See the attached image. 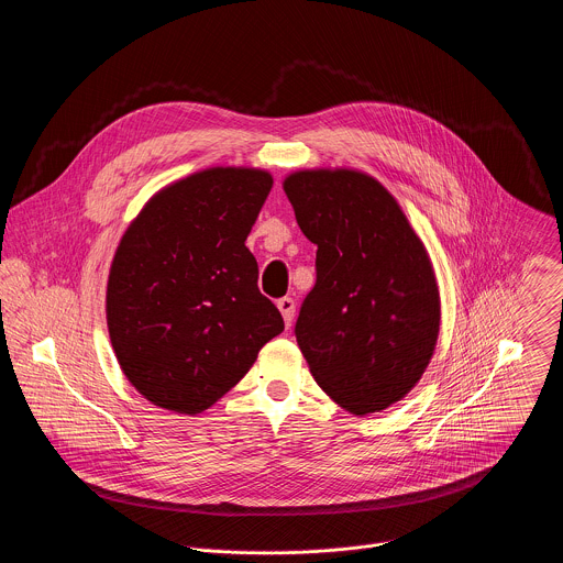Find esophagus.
Masks as SVG:
<instances>
[{
    "label": "esophagus",
    "instance_id": "esophagus-1",
    "mask_svg": "<svg viewBox=\"0 0 563 563\" xmlns=\"http://www.w3.org/2000/svg\"><path fill=\"white\" fill-rule=\"evenodd\" d=\"M277 308H279L282 317H284V322L290 327L292 319H295V301L290 297H284V299L277 301Z\"/></svg>",
    "mask_w": 563,
    "mask_h": 563
}]
</instances>
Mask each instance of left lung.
Listing matches in <instances>:
<instances>
[{"mask_svg":"<svg viewBox=\"0 0 563 563\" xmlns=\"http://www.w3.org/2000/svg\"><path fill=\"white\" fill-rule=\"evenodd\" d=\"M317 249V284L295 335L322 390L355 416L382 411L422 377L440 331V292L397 199L351 168L284 179Z\"/></svg>","mask_w":563,"mask_h":563,"instance_id":"1","label":"left lung"}]
</instances>
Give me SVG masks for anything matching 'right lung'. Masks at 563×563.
Segmentation results:
<instances>
[{
    "label": "right lung",
    "instance_id": "right-lung-1",
    "mask_svg": "<svg viewBox=\"0 0 563 563\" xmlns=\"http://www.w3.org/2000/svg\"><path fill=\"white\" fill-rule=\"evenodd\" d=\"M271 188L260 168L192 173L154 195L117 246L110 342L128 382L162 409H208L284 331L244 246Z\"/></svg>",
    "mask_w": 563,
    "mask_h": 563
}]
</instances>
